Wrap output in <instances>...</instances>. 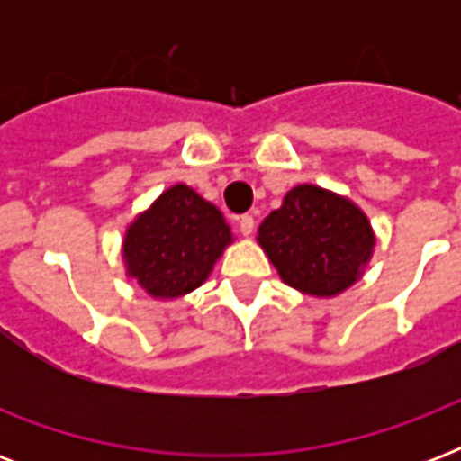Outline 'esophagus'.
<instances>
[{"label":"esophagus","instance_id":"1","mask_svg":"<svg viewBox=\"0 0 461 461\" xmlns=\"http://www.w3.org/2000/svg\"><path fill=\"white\" fill-rule=\"evenodd\" d=\"M253 230H256V220H253V215L239 217V231H241L244 237H251Z\"/></svg>","mask_w":461,"mask_h":461}]
</instances>
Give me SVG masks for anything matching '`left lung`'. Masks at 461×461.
<instances>
[{
  "mask_svg": "<svg viewBox=\"0 0 461 461\" xmlns=\"http://www.w3.org/2000/svg\"><path fill=\"white\" fill-rule=\"evenodd\" d=\"M258 244L285 285L330 299L361 280L373 256L375 231L349 198L299 184L263 220Z\"/></svg>",
  "mask_w": 461,
  "mask_h": 461,
  "instance_id": "obj_1",
  "label": "left lung"
}]
</instances>
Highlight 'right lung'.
<instances>
[{"label":"right lung","instance_id":"add662e5","mask_svg":"<svg viewBox=\"0 0 461 461\" xmlns=\"http://www.w3.org/2000/svg\"><path fill=\"white\" fill-rule=\"evenodd\" d=\"M234 241L220 210L186 184H174L126 227V275L153 299H179L208 280Z\"/></svg>","mask_w":461,"mask_h":461}]
</instances>
